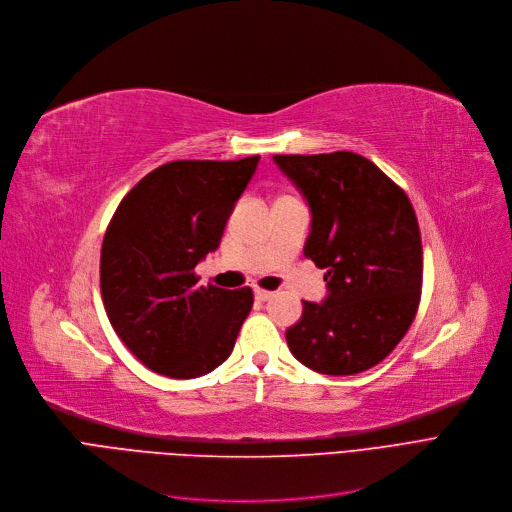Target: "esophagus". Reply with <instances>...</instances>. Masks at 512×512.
<instances>
[{"instance_id": "obj_1", "label": "esophagus", "mask_w": 512, "mask_h": 512, "mask_svg": "<svg viewBox=\"0 0 512 512\" xmlns=\"http://www.w3.org/2000/svg\"><path fill=\"white\" fill-rule=\"evenodd\" d=\"M254 296H256V300H258V302H266V300H271V298H273V291H266V289L256 287V289H254Z\"/></svg>"}]
</instances>
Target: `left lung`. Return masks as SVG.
Here are the masks:
<instances>
[{
    "label": "left lung",
    "instance_id": "1",
    "mask_svg": "<svg viewBox=\"0 0 512 512\" xmlns=\"http://www.w3.org/2000/svg\"><path fill=\"white\" fill-rule=\"evenodd\" d=\"M310 208L304 256L325 269L327 298L302 302L285 331L304 367L356 375L379 364L415 321L423 248L415 208L371 160L354 152L273 156Z\"/></svg>",
    "mask_w": 512,
    "mask_h": 512
}]
</instances>
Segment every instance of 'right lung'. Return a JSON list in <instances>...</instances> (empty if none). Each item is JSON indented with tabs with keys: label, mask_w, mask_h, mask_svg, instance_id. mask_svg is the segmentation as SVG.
Listing matches in <instances>:
<instances>
[{
	"label": "right lung",
	"mask_w": 512,
	"mask_h": 512,
	"mask_svg": "<svg viewBox=\"0 0 512 512\" xmlns=\"http://www.w3.org/2000/svg\"><path fill=\"white\" fill-rule=\"evenodd\" d=\"M258 160L162 164L112 216L102 243V300L116 335L154 373L202 377L233 352L252 289L204 287L193 269L221 243Z\"/></svg>",
	"instance_id": "obj_1"
}]
</instances>
